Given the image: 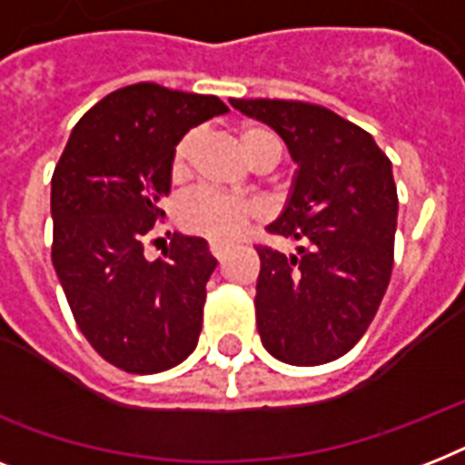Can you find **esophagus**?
Instances as JSON below:
<instances>
[{
  "instance_id": "1",
  "label": "esophagus",
  "mask_w": 465,
  "mask_h": 465,
  "mask_svg": "<svg viewBox=\"0 0 465 465\" xmlns=\"http://www.w3.org/2000/svg\"><path fill=\"white\" fill-rule=\"evenodd\" d=\"M210 253L217 258V261H222V255L226 253V246H222V243H210Z\"/></svg>"
}]
</instances>
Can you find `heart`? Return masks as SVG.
Segmentation results:
<instances>
[{
	"label": "heart",
	"mask_w": 465,
	"mask_h": 465,
	"mask_svg": "<svg viewBox=\"0 0 465 465\" xmlns=\"http://www.w3.org/2000/svg\"><path fill=\"white\" fill-rule=\"evenodd\" d=\"M197 144H200L197 130H190L178 140L173 156H171V175L175 181H181L190 173V163H193ZM270 144H277L275 134L262 127H246L241 133V147H243L248 161H253ZM258 217H261V210L255 203L222 195L214 190H197L183 200L181 210H178V219L188 232L200 233L204 239L217 241V243H229V241L239 239Z\"/></svg>",
	"instance_id": "obj_1"
}]
</instances>
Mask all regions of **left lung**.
Returning <instances> with one entry per match:
<instances>
[{"label":"left lung","mask_w":465,"mask_h":465,"mask_svg":"<svg viewBox=\"0 0 465 465\" xmlns=\"http://www.w3.org/2000/svg\"><path fill=\"white\" fill-rule=\"evenodd\" d=\"M229 104L272 127L297 163L284 210L268 226L299 241L297 253L255 248L262 347L294 367L338 360L367 332L389 287L398 219L389 156L371 134L323 105L277 98Z\"/></svg>","instance_id":"8db88e82"}]
</instances>
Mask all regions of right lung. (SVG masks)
<instances>
[{
	"instance_id": "add662e5",
	"label": "right lung",
	"mask_w": 465,
	"mask_h": 465,
	"mask_svg": "<svg viewBox=\"0 0 465 465\" xmlns=\"http://www.w3.org/2000/svg\"><path fill=\"white\" fill-rule=\"evenodd\" d=\"M226 111L217 96L133 84L76 123L54 166V272L84 338L130 374L166 371L197 347L217 261L204 239L175 233L152 262L144 241L178 140Z\"/></svg>"
}]
</instances>
